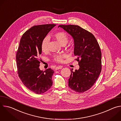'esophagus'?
I'll return each instance as SVG.
<instances>
[{
    "instance_id": "obj_1",
    "label": "esophagus",
    "mask_w": 121,
    "mask_h": 121,
    "mask_svg": "<svg viewBox=\"0 0 121 121\" xmlns=\"http://www.w3.org/2000/svg\"><path fill=\"white\" fill-rule=\"evenodd\" d=\"M62 66H60H60H57L55 68L56 70H58V69H62Z\"/></svg>"
}]
</instances>
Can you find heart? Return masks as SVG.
I'll return each instance as SVG.
<instances>
[{"mask_svg": "<svg viewBox=\"0 0 121 121\" xmlns=\"http://www.w3.org/2000/svg\"><path fill=\"white\" fill-rule=\"evenodd\" d=\"M54 38L62 45L66 44L68 41V36L64 32H58L55 33L54 35ZM49 39L48 37H45L42 41L41 43V49L43 52H46L48 50V44ZM65 55H56L54 57V60L56 62L61 63L63 62L64 57Z\"/></svg>", "mask_w": 121, "mask_h": 121, "instance_id": "heart-1", "label": "heart"}]
</instances>
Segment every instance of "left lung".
<instances>
[{
    "label": "left lung",
    "instance_id": "obj_1",
    "mask_svg": "<svg viewBox=\"0 0 121 121\" xmlns=\"http://www.w3.org/2000/svg\"><path fill=\"white\" fill-rule=\"evenodd\" d=\"M72 36L74 41V54L77 56L78 70L73 71L68 79L72 90L82 93L89 90L98 79L101 70V53L93 34L78 25H60Z\"/></svg>",
    "mask_w": 121,
    "mask_h": 121
}]
</instances>
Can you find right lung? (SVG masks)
I'll return each mask as SVG.
<instances>
[{"label":"right lung","instance_id":"obj_1","mask_svg":"<svg viewBox=\"0 0 121 121\" xmlns=\"http://www.w3.org/2000/svg\"><path fill=\"white\" fill-rule=\"evenodd\" d=\"M54 24L34 26L22 35L16 54L17 70L19 78L25 87L36 94L47 91L53 85L54 73L50 68L40 69L41 43Z\"/></svg>","mask_w":121,"mask_h":121}]
</instances>
